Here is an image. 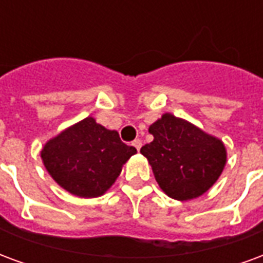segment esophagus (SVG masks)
Masks as SVG:
<instances>
[{
	"label": "esophagus",
	"mask_w": 263,
	"mask_h": 263,
	"mask_svg": "<svg viewBox=\"0 0 263 263\" xmlns=\"http://www.w3.org/2000/svg\"><path fill=\"white\" fill-rule=\"evenodd\" d=\"M132 146L135 147L138 152L141 151V147H142V141L141 139H135V141L132 142Z\"/></svg>",
	"instance_id": "obj_1"
}]
</instances>
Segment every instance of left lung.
Here are the masks:
<instances>
[{
    "label": "left lung",
    "mask_w": 263,
    "mask_h": 263,
    "mask_svg": "<svg viewBox=\"0 0 263 263\" xmlns=\"http://www.w3.org/2000/svg\"><path fill=\"white\" fill-rule=\"evenodd\" d=\"M153 141L141 153L152 166L157 184L167 196L190 201L209 191L227 163L219 138L184 118L164 112L149 126Z\"/></svg>",
    "instance_id": "left-lung-1"
}]
</instances>
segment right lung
<instances>
[{
	"instance_id": "obj_1",
	"label": "right lung",
	"mask_w": 263,
	"mask_h": 263,
	"mask_svg": "<svg viewBox=\"0 0 263 263\" xmlns=\"http://www.w3.org/2000/svg\"><path fill=\"white\" fill-rule=\"evenodd\" d=\"M137 149L121 142L118 132L93 117L68 126L42 147L43 164L52 180L79 198L104 195Z\"/></svg>"
}]
</instances>
